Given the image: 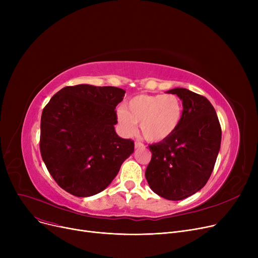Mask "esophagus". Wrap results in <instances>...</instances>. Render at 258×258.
<instances>
[{"label":"esophagus","instance_id":"1","mask_svg":"<svg viewBox=\"0 0 258 258\" xmlns=\"http://www.w3.org/2000/svg\"><path fill=\"white\" fill-rule=\"evenodd\" d=\"M143 146H144V144L142 142H140V141L135 142V147H136V148H140V147H143Z\"/></svg>","mask_w":258,"mask_h":258}]
</instances>
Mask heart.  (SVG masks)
Masks as SVG:
<instances>
[{"instance_id":"heart-1","label":"heart","mask_w":258,"mask_h":258,"mask_svg":"<svg viewBox=\"0 0 258 258\" xmlns=\"http://www.w3.org/2000/svg\"><path fill=\"white\" fill-rule=\"evenodd\" d=\"M184 108L174 94L138 95L118 110V121L125 134L135 132L140 123L143 137L151 142L168 139L177 132L183 120Z\"/></svg>"}]
</instances>
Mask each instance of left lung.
<instances>
[{
  "instance_id": "left-lung-1",
  "label": "left lung",
  "mask_w": 258,
  "mask_h": 258,
  "mask_svg": "<svg viewBox=\"0 0 258 258\" xmlns=\"http://www.w3.org/2000/svg\"><path fill=\"white\" fill-rule=\"evenodd\" d=\"M167 93L182 99L183 120L171 137L150 145L152 160L145 178L158 196L180 201L201 190L209 180L220 152L222 128L206 97L183 88Z\"/></svg>"
}]
</instances>
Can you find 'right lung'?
Listing matches in <instances>:
<instances>
[{"label": "right lung", "instance_id": "1", "mask_svg": "<svg viewBox=\"0 0 258 258\" xmlns=\"http://www.w3.org/2000/svg\"><path fill=\"white\" fill-rule=\"evenodd\" d=\"M125 91L116 87H64L44 107L40 155L58 186L75 197L105 189L135 148L115 132V108Z\"/></svg>", "mask_w": 258, "mask_h": 258}]
</instances>
